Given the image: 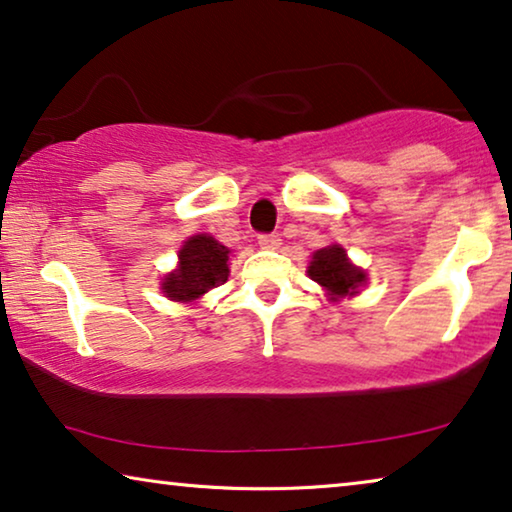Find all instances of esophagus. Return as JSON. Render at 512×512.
I'll list each match as a JSON object with an SVG mask.
<instances>
[{
    "mask_svg": "<svg viewBox=\"0 0 512 512\" xmlns=\"http://www.w3.org/2000/svg\"><path fill=\"white\" fill-rule=\"evenodd\" d=\"M257 243L262 248H276L280 243V236L278 234H259L257 236Z\"/></svg>",
    "mask_w": 512,
    "mask_h": 512,
    "instance_id": "34e87169",
    "label": "esophagus"
}]
</instances>
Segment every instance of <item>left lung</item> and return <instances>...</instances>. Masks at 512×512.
Masks as SVG:
<instances>
[{"instance_id":"8db88e82","label":"left lung","mask_w":512,"mask_h":512,"mask_svg":"<svg viewBox=\"0 0 512 512\" xmlns=\"http://www.w3.org/2000/svg\"><path fill=\"white\" fill-rule=\"evenodd\" d=\"M310 278L319 282L331 296L354 294L356 287L365 280V273L349 264L347 253L338 246L317 250L308 266Z\"/></svg>"}]
</instances>
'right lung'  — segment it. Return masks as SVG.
<instances>
[{
    "instance_id": "add662e5",
    "label": "right lung",
    "mask_w": 512,
    "mask_h": 512,
    "mask_svg": "<svg viewBox=\"0 0 512 512\" xmlns=\"http://www.w3.org/2000/svg\"><path fill=\"white\" fill-rule=\"evenodd\" d=\"M227 255L230 250L213 236H190L179 253V269L165 278L163 292L172 301H193L209 289L225 285L230 276Z\"/></svg>"
}]
</instances>
